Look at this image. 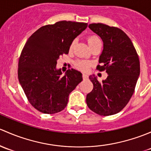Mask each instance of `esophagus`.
I'll use <instances>...</instances> for the list:
<instances>
[{
	"label": "esophagus",
	"mask_w": 151,
	"mask_h": 151,
	"mask_svg": "<svg viewBox=\"0 0 151 151\" xmlns=\"http://www.w3.org/2000/svg\"><path fill=\"white\" fill-rule=\"evenodd\" d=\"M82 77H83V80H87V79H88V76L86 73H83V75H82Z\"/></svg>",
	"instance_id": "esophagus-1"
}]
</instances>
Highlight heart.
<instances>
[{"mask_svg":"<svg viewBox=\"0 0 151 151\" xmlns=\"http://www.w3.org/2000/svg\"><path fill=\"white\" fill-rule=\"evenodd\" d=\"M86 40H87V42H88V45H89V46L91 48H92L93 46L97 45V43H101V41L100 39H99V38L96 35H88L86 38ZM76 40H73V41L71 42L70 45L69 46L70 52H71V51L73 49L74 46H75L76 44ZM75 65L77 69L80 70L81 71H86L88 70V68L91 67V63L88 61H86V60H78V61L76 62Z\"/></svg>","mask_w":151,"mask_h":151,"instance_id":"b5f03b06","label":"heart"}]
</instances>
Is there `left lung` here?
Returning a JSON list of instances; mask_svg holds the SVG:
<instances>
[{
  "instance_id": "1",
  "label": "left lung",
  "mask_w": 151,
  "mask_h": 151,
  "mask_svg": "<svg viewBox=\"0 0 151 151\" xmlns=\"http://www.w3.org/2000/svg\"><path fill=\"white\" fill-rule=\"evenodd\" d=\"M88 27L103 41V51L97 70L106 71L105 81L99 82L90 76L93 89L86 96L88 108L100 116L118 113L127 105L134 92L140 72L139 60L128 35L116 27L93 23Z\"/></svg>"
}]
</instances>
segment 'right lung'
<instances>
[{
	"label": "right lung",
	"mask_w": 151,
	"mask_h": 151,
	"mask_svg": "<svg viewBox=\"0 0 151 151\" xmlns=\"http://www.w3.org/2000/svg\"><path fill=\"white\" fill-rule=\"evenodd\" d=\"M87 24L71 21L47 24L37 29L24 44L19 60L18 78L29 102L38 111L54 114L64 110L70 93L83 80L82 74L74 69L62 76L56 65Z\"/></svg>",
	"instance_id": "right-lung-1"
}]
</instances>
